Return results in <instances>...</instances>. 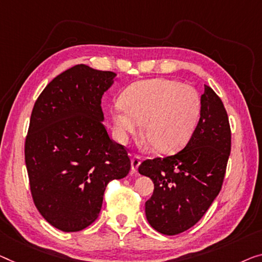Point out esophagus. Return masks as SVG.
I'll list each match as a JSON object with an SVG mask.
<instances>
[{
    "instance_id": "esophagus-1",
    "label": "esophagus",
    "mask_w": 262,
    "mask_h": 262,
    "mask_svg": "<svg viewBox=\"0 0 262 262\" xmlns=\"http://www.w3.org/2000/svg\"><path fill=\"white\" fill-rule=\"evenodd\" d=\"M141 162H142V159L140 158V156H138V155L133 156L132 158V171L133 173H135V171L138 170L139 166L141 165Z\"/></svg>"
}]
</instances>
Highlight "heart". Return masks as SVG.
Listing matches in <instances>:
<instances>
[{"label":"heart","instance_id":"obj_1","mask_svg":"<svg viewBox=\"0 0 262 262\" xmlns=\"http://www.w3.org/2000/svg\"><path fill=\"white\" fill-rule=\"evenodd\" d=\"M201 100L189 84L169 79L139 81L122 94V102L111 109L118 141L126 143L141 126L143 144L163 153L180 149L188 142L200 118Z\"/></svg>","mask_w":262,"mask_h":262}]
</instances>
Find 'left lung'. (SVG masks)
Segmentation results:
<instances>
[{"label": "left lung", "instance_id": "1", "mask_svg": "<svg viewBox=\"0 0 262 262\" xmlns=\"http://www.w3.org/2000/svg\"><path fill=\"white\" fill-rule=\"evenodd\" d=\"M231 154L227 112L215 92L205 85L200 119L181 151L146 160L139 173L150 178L154 192L146 201V217L155 231L177 235L205 215L220 193Z\"/></svg>", "mask_w": 262, "mask_h": 262}]
</instances>
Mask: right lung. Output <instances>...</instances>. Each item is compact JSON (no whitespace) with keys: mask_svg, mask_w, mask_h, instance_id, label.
<instances>
[{"mask_svg":"<svg viewBox=\"0 0 262 262\" xmlns=\"http://www.w3.org/2000/svg\"><path fill=\"white\" fill-rule=\"evenodd\" d=\"M116 74L77 64L40 94L30 116L25 158L34 204L62 232H79L99 216L112 180L130 160L103 126L101 99Z\"/></svg>","mask_w":262,"mask_h":262,"instance_id":"right-lung-1","label":"right lung"}]
</instances>
